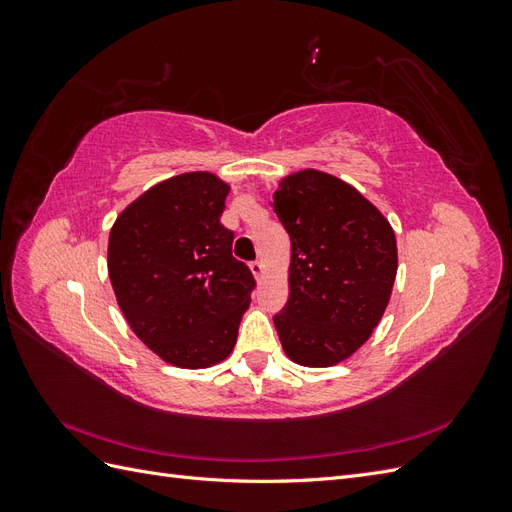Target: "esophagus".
Returning <instances> with one entry per match:
<instances>
[{"label":"esophagus","mask_w":512,"mask_h":512,"mask_svg":"<svg viewBox=\"0 0 512 512\" xmlns=\"http://www.w3.org/2000/svg\"><path fill=\"white\" fill-rule=\"evenodd\" d=\"M250 271L254 273V277H256V280H260V277H262V275H265V265H262V262H260V260H256V262H252V265H250Z\"/></svg>","instance_id":"esophagus-1"}]
</instances>
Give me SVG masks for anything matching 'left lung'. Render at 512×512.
Returning <instances> with one entry per match:
<instances>
[{
  "instance_id": "1",
  "label": "left lung",
  "mask_w": 512,
  "mask_h": 512,
  "mask_svg": "<svg viewBox=\"0 0 512 512\" xmlns=\"http://www.w3.org/2000/svg\"><path fill=\"white\" fill-rule=\"evenodd\" d=\"M273 209L290 237L277 335L294 363L331 367L378 327L397 275L395 232L352 185L312 168L280 183Z\"/></svg>"
}]
</instances>
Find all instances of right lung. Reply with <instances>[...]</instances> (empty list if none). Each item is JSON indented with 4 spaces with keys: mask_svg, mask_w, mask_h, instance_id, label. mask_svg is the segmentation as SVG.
<instances>
[{
    "mask_svg": "<svg viewBox=\"0 0 512 512\" xmlns=\"http://www.w3.org/2000/svg\"><path fill=\"white\" fill-rule=\"evenodd\" d=\"M228 185L185 173L153 185L108 237V277L136 337L185 369L224 361L256 286L220 218Z\"/></svg>",
    "mask_w": 512,
    "mask_h": 512,
    "instance_id": "add662e5",
    "label": "right lung"
}]
</instances>
